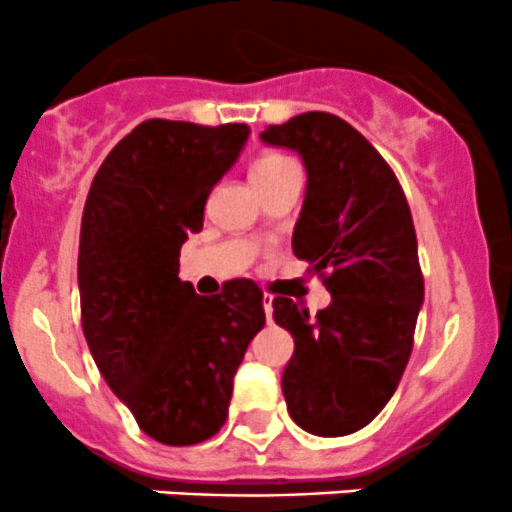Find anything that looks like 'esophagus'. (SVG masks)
<instances>
[{"label":"esophagus","mask_w":512,"mask_h":512,"mask_svg":"<svg viewBox=\"0 0 512 512\" xmlns=\"http://www.w3.org/2000/svg\"><path fill=\"white\" fill-rule=\"evenodd\" d=\"M262 307H265L267 322H272V297H267V294H265V299H262Z\"/></svg>","instance_id":"34e87169"}]
</instances>
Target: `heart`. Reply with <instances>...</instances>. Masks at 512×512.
Instances as JSON below:
<instances>
[{"label": "heart", "mask_w": 512, "mask_h": 512, "mask_svg": "<svg viewBox=\"0 0 512 512\" xmlns=\"http://www.w3.org/2000/svg\"><path fill=\"white\" fill-rule=\"evenodd\" d=\"M292 165H294L292 160L280 156V153H262V156L252 163V170H250L252 183H260V180L272 178V175L282 173V170L292 168Z\"/></svg>", "instance_id": "1"}]
</instances>
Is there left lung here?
I'll return each mask as SVG.
<instances>
[{
  "instance_id": "8db88e82",
  "label": "left lung",
  "mask_w": 512,
  "mask_h": 512,
  "mask_svg": "<svg viewBox=\"0 0 512 512\" xmlns=\"http://www.w3.org/2000/svg\"><path fill=\"white\" fill-rule=\"evenodd\" d=\"M260 138L304 160L292 250L332 294L317 317L272 299V317L294 337L282 394L304 431L347 436L389 404L414 349L423 304L414 220L389 163L334 113H299Z\"/></svg>"
}]
</instances>
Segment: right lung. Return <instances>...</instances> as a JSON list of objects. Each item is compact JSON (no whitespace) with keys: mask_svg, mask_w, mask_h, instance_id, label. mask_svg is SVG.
<instances>
[{"mask_svg":"<svg viewBox=\"0 0 512 512\" xmlns=\"http://www.w3.org/2000/svg\"><path fill=\"white\" fill-rule=\"evenodd\" d=\"M250 128L151 118L98 168L81 218V327L98 371L143 433L193 446L223 428L232 379L265 327L262 289L230 280L200 297L178 277L210 190Z\"/></svg>","mask_w":512,"mask_h":512,"instance_id":"right-lung-1","label":"right lung"}]
</instances>
